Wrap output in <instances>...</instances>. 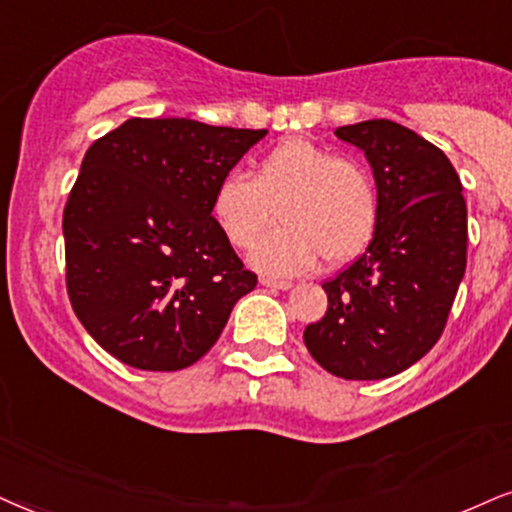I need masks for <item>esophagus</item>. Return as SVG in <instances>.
<instances>
[{
    "label": "esophagus",
    "instance_id": "1",
    "mask_svg": "<svg viewBox=\"0 0 512 512\" xmlns=\"http://www.w3.org/2000/svg\"><path fill=\"white\" fill-rule=\"evenodd\" d=\"M262 286H267L271 290H288V288H293V283H290V281H276V278H262Z\"/></svg>",
    "mask_w": 512,
    "mask_h": 512
}]
</instances>
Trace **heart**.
<instances>
[{
    "instance_id": "obj_1",
    "label": "heart",
    "mask_w": 512,
    "mask_h": 512,
    "mask_svg": "<svg viewBox=\"0 0 512 512\" xmlns=\"http://www.w3.org/2000/svg\"><path fill=\"white\" fill-rule=\"evenodd\" d=\"M212 215L226 241L252 252L269 276H295L314 267H340L366 250L378 231L380 196L371 170L312 139H286L264 151L255 174L226 172L212 193Z\"/></svg>"
}]
</instances>
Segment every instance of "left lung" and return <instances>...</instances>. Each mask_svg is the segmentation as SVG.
Listing matches in <instances>:
<instances>
[{"instance_id": "left-lung-1", "label": "left lung", "mask_w": 512, "mask_h": 512, "mask_svg": "<svg viewBox=\"0 0 512 512\" xmlns=\"http://www.w3.org/2000/svg\"><path fill=\"white\" fill-rule=\"evenodd\" d=\"M364 151L380 196L373 241L323 283L328 312L304 345L328 373L383 380L423 359L442 335L465 274L468 208L435 144L392 120L335 129Z\"/></svg>"}]
</instances>
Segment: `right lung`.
I'll return each instance as SVG.
<instances>
[{"mask_svg": "<svg viewBox=\"0 0 512 512\" xmlns=\"http://www.w3.org/2000/svg\"><path fill=\"white\" fill-rule=\"evenodd\" d=\"M264 134L132 118L84 153L63 210L66 286L87 333L122 364H196L257 286L212 217V193Z\"/></svg>", "mask_w": 512, "mask_h": 512, "instance_id": "obj_1", "label": "right lung"}]
</instances>
